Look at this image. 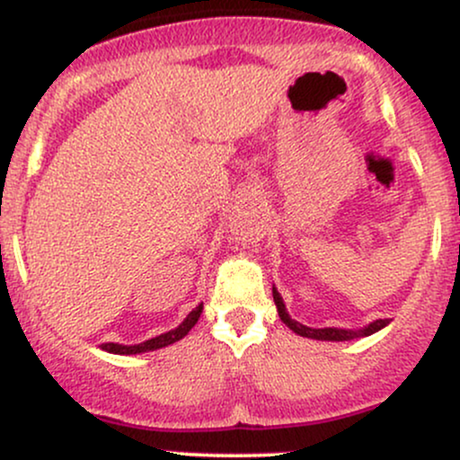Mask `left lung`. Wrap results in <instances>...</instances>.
Here are the masks:
<instances>
[{"label": "left lung", "instance_id": "8db88e82", "mask_svg": "<svg viewBox=\"0 0 460 460\" xmlns=\"http://www.w3.org/2000/svg\"><path fill=\"white\" fill-rule=\"evenodd\" d=\"M272 298L274 305H277L279 311V318L283 320V324H288L296 335L300 337H311V340H322V341H348V340H355V337H367L372 332L385 329L389 324V320H374L372 324H367L366 329H358V331H346V329H311V326L300 324V322L289 318L288 309H285V303L281 298V294L277 292V288H272Z\"/></svg>", "mask_w": 460, "mask_h": 460}]
</instances>
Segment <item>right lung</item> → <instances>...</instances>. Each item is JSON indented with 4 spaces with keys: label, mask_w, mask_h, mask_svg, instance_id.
Segmentation results:
<instances>
[{
    "label": "right lung",
    "mask_w": 460,
    "mask_h": 460,
    "mask_svg": "<svg viewBox=\"0 0 460 460\" xmlns=\"http://www.w3.org/2000/svg\"><path fill=\"white\" fill-rule=\"evenodd\" d=\"M200 311H203V305H199L197 309H192L188 314V318L181 322V324L177 326V329L168 331V332H162V335L153 337V340H146L142 341V344H136V346H123V344H103L102 348L103 350L112 352V355H140V352H149V350H160V348H166L171 344H175V341L183 340V337L188 335L190 329H192L194 324H197L199 318H200Z\"/></svg>",
    "instance_id": "add662e5"
}]
</instances>
